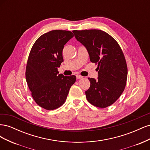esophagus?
Masks as SVG:
<instances>
[{
    "label": "esophagus",
    "instance_id": "34e87169",
    "mask_svg": "<svg viewBox=\"0 0 150 150\" xmlns=\"http://www.w3.org/2000/svg\"><path fill=\"white\" fill-rule=\"evenodd\" d=\"M83 78V77L82 76L79 75V74L76 75V78H77V79H82Z\"/></svg>",
    "mask_w": 150,
    "mask_h": 150
}]
</instances>
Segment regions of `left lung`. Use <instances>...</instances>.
Instances as JSON below:
<instances>
[{
	"label": "left lung",
	"mask_w": 150,
	"mask_h": 150,
	"mask_svg": "<svg viewBox=\"0 0 150 150\" xmlns=\"http://www.w3.org/2000/svg\"><path fill=\"white\" fill-rule=\"evenodd\" d=\"M72 32L87 49L91 62L98 64V79L88 78L91 84L85 92L87 100L98 108L111 106L123 92L128 76L126 62L120 45L101 30Z\"/></svg>",
	"instance_id": "obj_1"
}]
</instances>
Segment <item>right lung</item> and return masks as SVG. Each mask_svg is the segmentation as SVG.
<instances>
[{"label": "right lung", "instance_id": "right-lung-1", "mask_svg": "<svg viewBox=\"0 0 150 150\" xmlns=\"http://www.w3.org/2000/svg\"><path fill=\"white\" fill-rule=\"evenodd\" d=\"M73 36L71 31H49L40 36L30 50L26 66V81L35 103L47 110L61 106L76 82L74 75L64 76L57 71L64 61V45Z\"/></svg>", "mask_w": 150, "mask_h": 150}]
</instances>
